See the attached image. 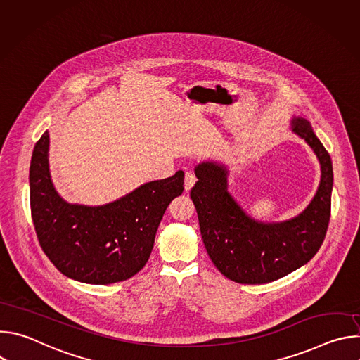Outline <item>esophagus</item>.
Wrapping results in <instances>:
<instances>
[{"label":"esophagus","instance_id":"esophagus-1","mask_svg":"<svg viewBox=\"0 0 360 360\" xmlns=\"http://www.w3.org/2000/svg\"><path fill=\"white\" fill-rule=\"evenodd\" d=\"M195 182H196V175H195L193 172L188 171V172L185 174V184H184L185 191H186V192H189V191H191V188L195 185Z\"/></svg>","mask_w":360,"mask_h":360}]
</instances>
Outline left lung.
Here are the masks:
<instances>
[{
  "label": "left lung",
  "instance_id": "8db88e82",
  "mask_svg": "<svg viewBox=\"0 0 360 360\" xmlns=\"http://www.w3.org/2000/svg\"><path fill=\"white\" fill-rule=\"evenodd\" d=\"M292 129L315 150L322 179L309 207L290 221L256 222L228 193L224 165L208 162L195 169L198 182L191 198L205 248L217 269L233 282L259 285L283 278L309 262L326 236L333 185L330 155L306 120H293Z\"/></svg>",
  "mask_w": 360,
  "mask_h": 360
}]
</instances>
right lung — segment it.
Listing matches in <instances>:
<instances>
[{
    "instance_id": "obj_1",
    "label": "right lung",
    "mask_w": 360,
    "mask_h": 360,
    "mask_svg": "<svg viewBox=\"0 0 360 360\" xmlns=\"http://www.w3.org/2000/svg\"><path fill=\"white\" fill-rule=\"evenodd\" d=\"M48 145L45 131L30 167L31 217L44 253L63 275L84 283L108 285L132 278L149 259L168 205L184 192V171L102 207L71 205L51 182Z\"/></svg>"
}]
</instances>
